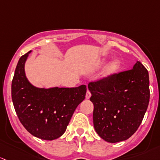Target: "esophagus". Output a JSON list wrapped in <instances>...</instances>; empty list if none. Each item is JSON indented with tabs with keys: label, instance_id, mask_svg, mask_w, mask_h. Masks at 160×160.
<instances>
[{
	"label": "esophagus",
	"instance_id": "esophagus-1",
	"mask_svg": "<svg viewBox=\"0 0 160 160\" xmlns=\"http://www.w3.org/2000/svg\"><path fill=\"white\" fill-rule=\"evenodd\" d=\"M90 97H91V92L89 91H87L86 95H85V98H86V99H89Z\"/></svg>",
	"mask_w": 160,
	"mask_h": 160
}]
</instances>
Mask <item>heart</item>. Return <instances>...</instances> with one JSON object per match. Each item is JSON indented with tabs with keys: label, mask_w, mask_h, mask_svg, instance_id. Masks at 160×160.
<instances>
[{
	"label": "heart",
	"mask_w": 160,
	"mask_h": 160,
	"mask_svg": "<svg viewBox=\"0 0 160 160\" xmlns=\"http://www.w3.org/2000/svg\"><path fill=\"white\" fill-rule=\"evenodd\" d=\"M122 68L121 60L118 58H114L108 62L105 66L104 69L101 73V78L103 80H108L113 78L115 75L119 72Z\"/></svg>",
	"instance_id": "1"
}]
</instances>
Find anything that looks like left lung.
I'll use <instances>...</instances> for the list:
<instances>
[{
  "mask_svg": "<svg viewBox=\"0 0 160 160\" xmlns=\"http://www.w3.org/2000/svg\"><path fill=\"white\" fill-rule=\"evenodd\" d=\"M93 124L98 136L115 143L131 137L140 126L149 102V72L140 62L108 80L90 82Z\"/></svg>",
  "mask_w": 160,
  "mask_h": 160,
  "instance_id": "1",
  "label": "left lung"
}]
</instances>
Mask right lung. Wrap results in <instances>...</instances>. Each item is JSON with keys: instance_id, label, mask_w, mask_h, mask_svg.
Here are the masks:
<instances>
[{"instance_id": "right-lung-1", "label": "right lung", "mask_w": 160, "mask_h": 160, "mask_svg": "<svg viewBox=\"0 0 160 160\" xmlns=\"http://www.w3.org/2000/svg\"><path fill=\"white\" fill-rule=\"evenodd\" d=\"M31 52L18 62L11 84L13 104L20 122L31 135L53 140L65 132L75 108L85 99L86 86L46 88L33 85L24 71Z\"/></svg>"}]
</instances>
